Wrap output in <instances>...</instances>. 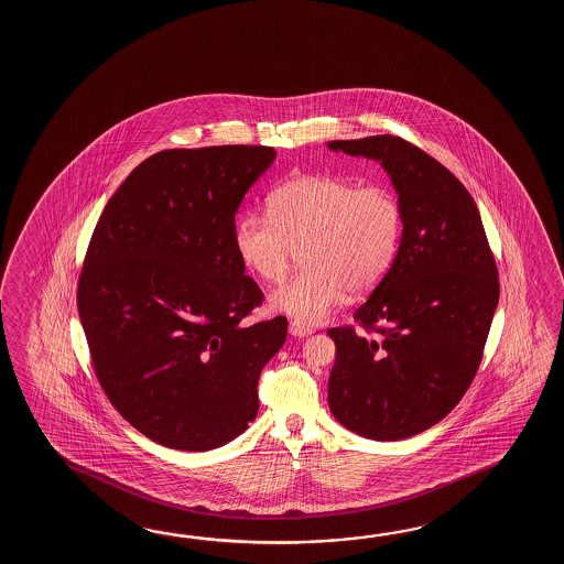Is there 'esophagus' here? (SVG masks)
Returning a JSON list of instances; mask_svg holds the SVG:
<instances>
[{
	"label": "esophagus",
	"instance_id": "34e87169",
	"mask_svg": "<svg viewBox=\"0 0 564 564\" xmlns=\"http://www.w3.org/2000/svg\"><path fill=\"white\" fill-rule=\"evenodd\" d=\"M312 326H308V324L299 323V321H290V324H288V333L292 336H308L312 335Z\"/></svg>",
	"mask_w": 564,
	"mask_h": 564
}]
</instances>
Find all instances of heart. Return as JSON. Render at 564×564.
<instances>
[{
	"instance_id": "obj_1",
	"label": "heart",
	"mask_w": 564,
	"mask_h": 564,
	"mask_svg": "<svg viewBox=\"0 0 564 564\" xmlns=\"http://www.w3.org/2000/svg\"><path fill=\"white\" fill-rule=\"evenodd\" d=\"M403 234L397 193L336 175H302L268 197L265 214H246L234 246L253 276L276 284L302 248L300 274L270 296L274 311L304 324L321 323L352 294L377 286L395 260Z\"/></svg>"
}]
</instances>
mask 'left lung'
I'll return each instance as SVG.
<instances>
[{"mask_svg": "<svg viewBox=\"0 0 564 564\" xmlns=\"http://www.w3.org/2000/svg\"><path fill=\"white\" fill-rule=\"evenodd\" d=\"M328 149L379 161L403 209L395 260L355 312L362 330H328L333 415L362 437L397 442L444 420L468 391L500 299L498 270L471 195L433 156L393 134Z\"/></svg>", "mask_w": 564, "mask_h": 564, "instance_id": "obj_1", "label": "left lung"}]
</instances>
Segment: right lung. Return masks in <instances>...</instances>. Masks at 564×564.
<instances>
[{
  "mask_svg": "<svg viewBox=\"0 0 564 564\" xmlns=\"http://www.w3.org/2000/svg\"><path fill=\"white\" fill-rule=\"evenodd\" d=\"M272 147L169 149L122 181L96 224L78 312L96 377L134 430L181 452L236 440L258 415V379L284 316L243 324L264 294L236 246L243 195Z\"/></svg>",
  "mask_w": 564,
  "mask_h": 564,
  "instance_id": "obj_1",
  "label": "right lung"
}]
</instances>
